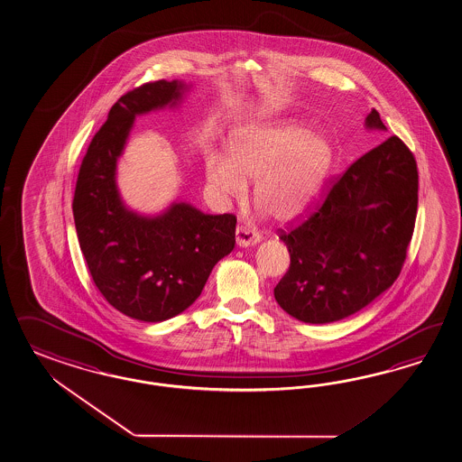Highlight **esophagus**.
Returning <instances> with one entry per match:
<instances>
[{
    "label": "esophagus",
    "instance_id": "esophagus-1",
    "mask_svg": "<svg viewBox=\"0 0 462 462\" xmlns=\"http://www.w3.org/2000/svg\"><path fill=\"white\" fill-rule=\"evenodd\" d=\"M236 245L248 247V245L259 244L260 240H262V236H260L259 232H255L254 228H250V226H236Z\"/></svg>",
    "mask_w": 462,
    "mask_h": 462
}]
</instances>
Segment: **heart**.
<instances>
[{"label":"heart","mask_w":462,"mask_h":462,"mask_svg":"<svg viewBox=\"0 0 462 462\" xmlns=\"http://www.w3.org/2000/svg\"><path fill=\"white\" fill-rule=\"evenodd\" d=\"M332 152L326 138L299 125H259L238 132L228 160L210 155L207 179L228 197H242L245 179L255 180L254 199L277 220L304 212L326 179Z\"/></svg>","instance_id":"b5f03b06"}]
</instances>
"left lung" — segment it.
I'll use <instances>...</instances> for the list:
<instances>
[{
	"instance_id": "8db88e82",
	"label": "left lung",
	"mask_w": 462,
	"mask_h": 462,
	"mask_svg": "<svg viewBox=\"0 0 462 462\" xmlns=\"http://www.w3.org/2000/svg\"><path fill=\"white\" fill-rule=\"evenodd\" d=\"M365 125L385 130L377 110ZM417 189L414 153L395 135L328 181L307 214L279 228L291 254L273 289L282 309L302 322L327 324L389 289L414 234Z\"/></svg>"
}]
</instances>
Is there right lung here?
I'll return each mask as SVG.
<instances>
[{
  "label": "right lung",
  "instance_id": "add662e5",
  "mask_svg": "<svg viewBox=\"0 0 462 462\" xmlns=\"http://www.w3.org/2000/svg\"><path fill=\"white\" fill-rule=\"evenodd\" d=\"M179 81L126 91L91 138L79 165L73 217L91 279L108 304L143 322L183 312L202 293L215 263L236 245V217L175 203L157 218L128 212L115 183L116 158L138 113L175 105Z\"/></svg>",
  "mask_w": 462,
  "mask_h": 462
}]
</instances>
